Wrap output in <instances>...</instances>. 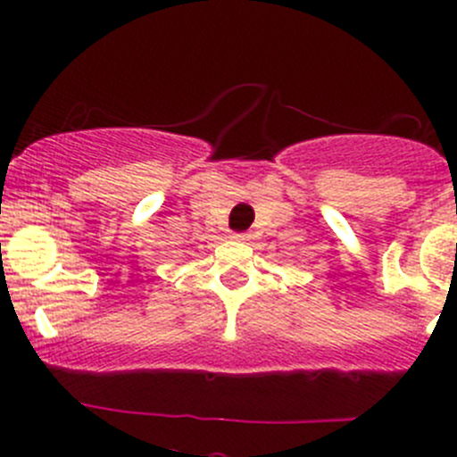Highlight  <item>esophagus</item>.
<instances>
[{"instance_id":"esophagus-1","label":"esophagus","mask_w":457,"mask_h":457,"mask_svg":"<svg viewBox=\"0 0 457 457\" xmlns=\"http://www.w3.org/2000/svg\"><path fill=\"white\" fill-rule=\"evenodd\" d=\"M234 238H237V241H250V234H245V232L234 234Z\"/></svg>"}]
</instances>
